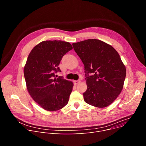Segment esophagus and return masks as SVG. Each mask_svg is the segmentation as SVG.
Instances as JSON below:
<instances>
[{
  "label": "esophagus",
  "mask_w": 146,
  "mask_h": 146,
  "mask_svg": "<svg viewBox=\"0 0 146 146\" xmlns=\"http://www.w3.org/2000/svg\"><path fill=\"white\" fill-rule=\"evenodd\" d=\"M81 82V81L80 80H75V81H74V84H75V85H77V84H79V83Z\"/></svg>",
  "instance_id": "esophagus-1"
}]
</instances>
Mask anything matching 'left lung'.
I'll use <instances>...</instances> for the list:
<instances>
[{"label":"left lung","mask_w":146,"mask_h":146,"mask_svg":"<svg viewBox=\"0 0 146 146\" xmlns=\"http://www.w3.org/2000/svg\"><path fill=\"white\" fill-rule=\"evenodd\" d=\"M84 65L86 91L84 101L103 108L111 104L121 93L126 77V68L117 51L97 39L72 44Z\"/></svg>","instance_id":"8db88e82"}]
</instances>
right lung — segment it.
Returning <instances> with one entry per match:
<instances>
[{"label":"right lung","mask_w":146,"mask_h":146,"mask_svg":"<svg viewBox=\"0 0 146 146\" xmlns=\"http://www.w3.org/2000/svg\"><path fill=\"white\" fill-rule=\"evenodd\" d=\"M72 45L61 40L44 41L30 52L24 74L28 91L33 99L46 110L56 111L69 101L73 84L62 76L58 67L64 55L72 50Z\"/></svg>","instance_id":"right-lung-1"}]
</instances>
